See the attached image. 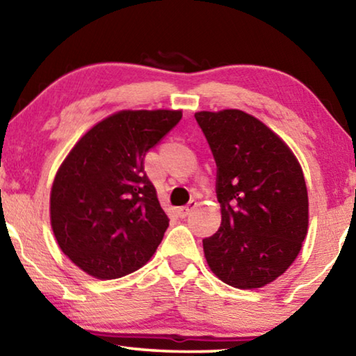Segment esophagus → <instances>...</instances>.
<instances>
[{
	"label": "esophagus",
	"instance_id": "obj_1",
	"mask_svg": "<svg viewBox=\"0 0 356 356\" xmlns=\"http://www.w3.org/2000/svg\"><path fill=\"white\" fill-rule=\"evenodd\" d=\"M196 206H197V202H196V201H190V202H188V206H185V207H180V209H179V216H182V218H185L186 215H190L191 210H195V209H196Z\"/></svg>",
	"mask_w": 356,
	"mask_h": 356
}]
</instances>
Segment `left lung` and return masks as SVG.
Returning <instances> with one entry per match:
<instances>
[{"label": "left lung", "instance_id": "8db88e82", "mask_svg": "<svg viewBox=\"0 0 356 356\" xmlns=\"http://www.w3.org/2000/svg\"><path fill=\"white\" fill-rule=\"evenodd\" d=\"M212 149L221 226L204 238L215 276L237 289H259L291 267L308 234L303 170L272 129L242 110L197 111Z\"/></svg>", "mask_w": 356, "mask_h": 356}]
</instances>
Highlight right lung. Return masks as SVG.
Wrapping results in <instances>:
<instances>
[{
    "instance_id": "1",
    "label": "right lung",
    "mask_w": 356,
    "mask_h": 356,
    "mask_svg": "<svg viewBox=\"0 0 356 356\" xmlns=\"http://www.w3.org/2000/svg\"><path fill=\"white\" fill-rule=\"evenodd\" d=\"M180 119V110L118 111L89 129L59 166L51 229L84 273L122 278L154 256L170 220L144 172V155Z\"/></svg>"
}]
</instances>
